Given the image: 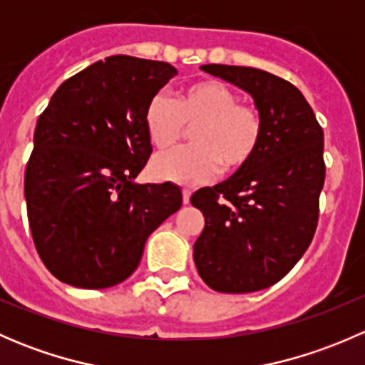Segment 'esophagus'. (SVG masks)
I'll return each instance as SVG.
<instances>
[{
	"label": "esophagus",
	"mask_w": 365,
	"mask_h": 365,
	"mask_svg": "<svg viewBox=\"0 0 365 365\" xmlns=\"http://www.w3.org/2000/svg\"><path fill=\"white\" fill-rule=\"evenodd\" d=\"M190 194H192V192H190V189H183L182 190V196H183V203H189V200H190Z\"/></svg>",
	"instance_id": "1"
}]
</instances>
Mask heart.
Returning a JSON list of instances; mask_svg holds the SVG:
<instances>
[{"mask_svg":"<svg viewBox=\"0 0 365 365\" xmlns=\"http://www.w3.org/2000/svg\"><path fill=\"white\" fill-rule=\"evenodd\" d=\"M187 125L194 145L155 157L150 173L157 180L196 185L226 171L249 165L263 139V116L220 81H200L187 86L178 101L168 93L153 95L145 111V127L157 150L175 145Z\"/></svg>","mask_w":365,"mask_h":365,"instance_id":"obj_1","label":"heart"}]
</instances>
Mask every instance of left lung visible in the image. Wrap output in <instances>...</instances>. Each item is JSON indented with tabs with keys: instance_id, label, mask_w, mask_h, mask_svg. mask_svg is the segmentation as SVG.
I'll use <instances>...</instances> for the list:
<instances>
[{
	"instance_id": "1",
	"label": "left lung",
	"mask_w": 365,
	"mask_h": 365,
	"mask_svg": "<svg viewBox=\"0 0 365 365\" xmlns=\"http://www.w3.org/2000/svg\"><path fill=\"white\" fill-rule=\"evenodd\" d=\"M201 70L252 95L263 139L249 165L190 197L205 215L194 261L215 292H259L281 281L314 237L325 183L323 128L300 90L282 77L231 65Z\"/></svg>"
}]
</instances>
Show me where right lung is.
I'll use <instances>...</instances> for the list:
<instances>
[{
  "label": "right lung",
  "instance_id": "1",
  "mask_svg": "<svg viewBox=\"0 0 365 365\" xmlns=\"http://www.w3.org/2000/svg\"><path fill=\"white\" fill-rule=\"evenodd\" d=\"M176 73L165 61L109 56L65 81L38 116L28 222L40 259L65 284L102 289L130 277L150 235L182 206L173 183L132 182L152 155L146 106Z\"/></svg>",
  "mask_w": 365,
  "mask_h": 365
}]
</instances>
